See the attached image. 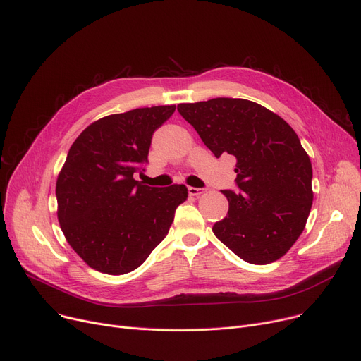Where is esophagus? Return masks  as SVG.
Here are the masks:
<instances>
[{"mask_svg": "<svg viewBox=\"0 0 361 361\" xmlns=\"http://www.w3.org/2000/svg\"><path fill=\"white\" fill-rule=\"evenodd\" d=\"M188 194H189L190 197H198V195H201L202 192H201V189H198V188L189 186V188H188Z\"/></svg>", "mask_w": 361, "mask_h": 361, "instance_id": "esophagus-1", "label": "esophagus"}]
</instances>
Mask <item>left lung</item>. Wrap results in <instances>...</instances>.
<instances>
[{
    "mask_svg": "<svg viewBox=\"0 0 361 361\" xmlns=\"http://www.w3.org/2000/svg\"><path fill=\"white\" fill-rule=\"evenodd\" d=\"M178 111L216 157L236 159L239 189L223 190L228 213L213 226L217 239L249 264L284 257L302 235L313 201L312 163L298 134L246 99L180 103Z\"/></svg>",
    "mask_w": 361,
    "mask_h": 361,
    "instance_id": "obj_1",
    "label": "left lung"
}]
</instances>
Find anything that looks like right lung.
<instances>
[{
    "label": "right lung",
    "mask_w": 361,
    "mask_h": 361,
    "mask_svg": "<svg viewBox=\"0 0 361 361\" xmlns=\"http://www.w3.org/2000/svg\"><path fill=\"white\" fill-rule=\"evenodd\" d=\"M175 109L167 104L104 116L73 142L56 179L58 221L93 269L121 275L138 268L186 201L185 185L154 188L134 179L148 161L154 131Z\"/></svg>",
    "instance_id": "add662e5"
}]
</instances>
